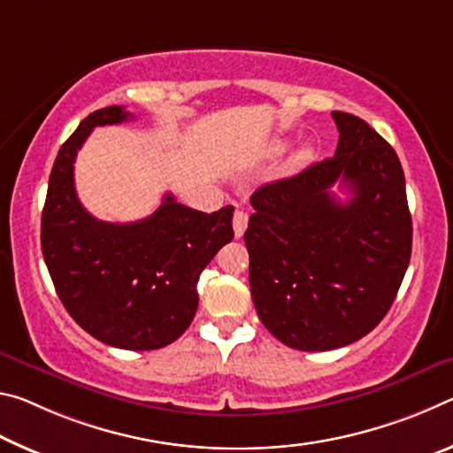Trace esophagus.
<instances>
[{"mask_svg":"<svg viewBox=\"0 0 453 453\" xmlns=\"http://www.w3.org/2000/svg\"><path fill=\"white\" fill-rule=\"evenodd\" d=\"M247 225H249V212L236 211L233 217V228H234L236 239H241V236L244 234V231H247Z\"/></svg>","mask_w":453,"mask_h":453,"instance_id":"esophagus-1","label":"esophagus"}]
</instances>
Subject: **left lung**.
Returning a JSON list of instances; mask_svg holds the SVG:
<instances>
[{
  "label": "left lung",
  "mask_w": 453,
  "mask_h": 453,
  "mask_svg": "<svg viewBox=\"0 0 453 453\" xmlns=\"http://www.w3.org/2000/svg\"><path fill=\"white\" fill-rule=\"evenodd\" d=\"M335 157L250 196L244 244L258 319L280 343L329 351L388 315L411 257V214L397 154L361 118L333 112ZM341 181L352 196L341 203Z\"/></svg>",
  "instance_id": "1"
}]
</instances>
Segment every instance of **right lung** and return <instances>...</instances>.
Masks as SVG:
<instances>
[{"label":"right lung","instance_id":"right-lung-1","mask_svg":"<svg viewBox=\"0 0 453 453\" xmlns=\"http://www.w3.org/2000/svg\"><path fill=\"white\" fill-rule=\"evenodd\" d=\"M130 118L122 106L96 110L59 148L42 212V253L59 301L81 329L106 345L150 351L188 329L200 273L234 236V209L206 214L166 195L142 220L94 219L76 195L73 160L96 126Z\"/></svg>","mask_w":453,"mask_h":453}]
</instances>
